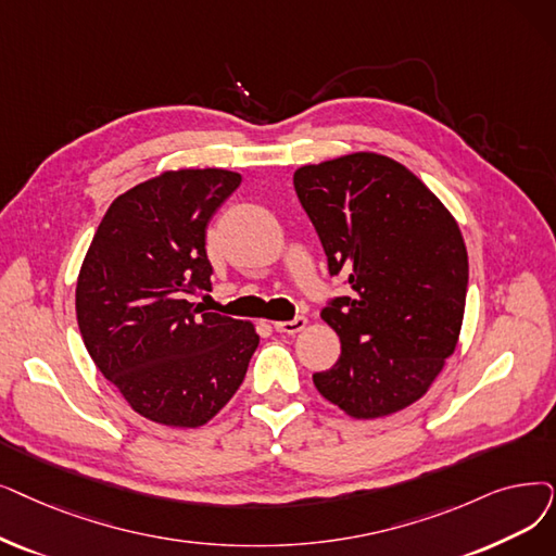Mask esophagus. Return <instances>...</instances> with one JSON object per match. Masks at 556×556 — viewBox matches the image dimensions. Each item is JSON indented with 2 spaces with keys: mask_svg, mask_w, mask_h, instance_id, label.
Masks as SVG:
<instances>
[{
  "mask_svg": "<svg viewBox=\"0 0 556 556\" xmlns=\"http://www.w3.org/2000/svg\"><path fill=\"white\" fill-rule=\"evenodd\" d=\"M306 323H308V320H306L304 316H295L293 320H281V323H275V331L293 336V333H300V331L306 327Z\"/></svg>",
  "mask_w": 556,
  "mask_h": 556,
  "instance_id": "obj_1",
  "label": "esophagus"
}]
</instances>
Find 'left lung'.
<instances>
[{
	"label": "left lung",
	"mask_w": 556,
	"mask_h": 556,
	"mask_svg": "<svg viewBox=\"0 0 556 556\" xmlns=\"http://www.w3.org/2000/svg\"><path fill=\"white\" fill-rule=\"evenodd\" d=\"M293 184L329 275L350 286L320 313L341 356L313 383L358 420L402 412L429 391L462 331V229L412 170L375 152L302 165Z\"/></svg>",
	"instance_id": "obj_1"
}]
</instances>
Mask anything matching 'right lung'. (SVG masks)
<instances>
[{"label": "right lung", "instance_id": "1", "mask_svg": "<svg viewBox=\"0 0 556 556\" xmlns=\"http://www.w3.org/2000/svg\"><path fill=\"white\" fill-rule=\"evenodd\" d=\"M240 175L167 170L115 198L77 279V323L100 372L136 414L202 427L233 397L258 348L252 323L204 311L206 227Z\"/></svg>", "mask_w": 556, "mask_h": 556}]
</instances>
